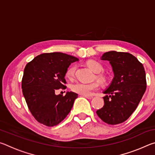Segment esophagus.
I'll list each match as a JSON object with an SVG mask.
<instances>
[{"label": "esophagus", "instance_id": "34e87169", "mask_svg": "<svg viewBox=\"0 0 155 155\" xmlns=\"http://www.w3.org/2000/svg\"><path fill=\"white\" fill-rule=\"evenodd\" d=\"M83 96L85 97V98H88V99H91V98H93V96H87V95H84Z\"/></svg>", "mask_w": 155, "mask_h": 155}]
</instances>
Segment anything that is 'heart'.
Masks as SVG:
<instances>
[{"mask_svg":"<svg viewBox=\"0 0 155 155\" xmlns=\"http://www.w3.org/2000/svg\"><path fill=\"white\" fill-rule=\"evenodd\" d=\"M87 66L95 73H100L103 71V67L99 62L95 61V60H90L87 63ZM76 67L74 65H72L68 68L67 70L65 76L68 78L72 80L74 77ZM98 80L101 83L105 82V78L102 76H98ZM99 87V84L98 83H83L81 82H77L72 84L71 86L72 90L74 92L80 94V95H90L92 91L98 90Z\"/></svg>","mask_w":155,"mask_h":155,"instance_id":"b5f03b06","label":"heart"}]
</instances>
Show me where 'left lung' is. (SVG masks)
Here are the masks:
<instances>
[{
    "label": "left lung",
    "mask_w": 155,
    "mask_h": 155,
    "mask_svg": "<svg viewBox=\"0 0 155 155\" xmlns=\"http://www.w3.org/2000/svg\"><path fill=\"white\" fill-rule=\"evenodd\" d=\"M101 59L109 61L114 77L103 91L104 105L96 111L109 124L126 121L137 108L146 89V72L142 64L128 52L109 51Z\"/></svg>",
    "instance_id": "left-lung-1"
}]
</instances>
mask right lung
Listing matches in <instances>:
<instances>
[{"label": "right lung", "instance_id": "obj_1", "mask_svg": "<svg viewBox=\"0 0 155 155\" xmlns=\"http://www.w3.org/2000/svg\"><path fill=\"white\" fill-rule=\"evenodd\" d=\"M78 59L55 52L35 57L25 66L22 80V93L28 109L36 120L47 127L63 121L72 108L78 94L67 91L65 96L55 91L65 89V73Z\"/></svg>", "mask_w": 155, "mask_h": 155}]
</instances>
